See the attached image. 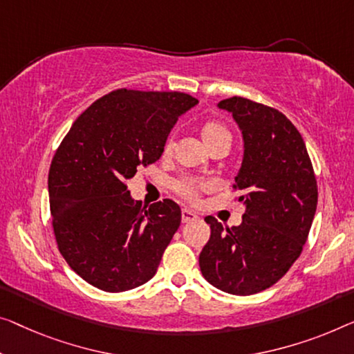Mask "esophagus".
<instances>
[{"label": "esophagus", "mask_w": 354, "mask_h": 354, "mask_svg": "<svg viewBox=\"0 0 354 354\" xmlns=\"http://www.w3.org/2000/svg\"><path fill=\"white\" fill-rule=\"evenodd\" d=\"M195 219H198V216L195 214L194 211H191V209H183V211H181V221H183V224L192 223V221H195Z\"/></svg>", "instance_id": "obj_1"}]
</instances>
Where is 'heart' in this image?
<instances>
[{
  "mask_svg": "<svg viewBox=\"0 0 354 354\" xmlns=\"http://www.w3.org/2000/svg\"><path fill=\"white\" fill-rule=\"evenodd\" d=\"M200 135H202L208 149L219 143H230L232 141L229 129L224 124H221L219 120H207V122H203L200 125ZM173 149H175V140H173V136H168V138L163 141L162 157H170ZM208 184H200L194 181H178L175 184V191L179 197L191 203L198 202L200 195H202V192L208 191Z\"/></svg>",
  "mask_w": 354,
  "mask_h": 354,
  "instance_id": "heart-1",
  "label": "heart"
}]
</instances>
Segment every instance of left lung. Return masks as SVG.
Wrapping results in <instances>:
<instances>
[{"label":"left lung","mask_w":354,"mask_h":354,"mask_svg":"<svg viewBox=\"0 0 354 354\" xmlns=\"http://www.w3.org/2000/svg\"><path fill=\"white\" fill-rule=\"evenodd\" d=\"M241 129L245 157L234 191L246 205L243 223L223 225L213 216L200 252L202 275L221 291L251 295L281 279L304 250L318 184L302 135L278 109L243 97L223 100Z\"/></svg>","instance_id":"1"}]
</instances>
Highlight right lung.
Instances as JSON below:
<instances>
[{
    "instance_id": "add662e5",
    "label": "right lung",
    "mask_w": 354,
    "mask_h": 354,
    "mask_svg": "<svg viewBox=\"0 0 354 354\" xmlns=\"http://www.w3.org/2000/svg\"><path fill=\"white\" fill-rule=\"evenodd\" d=\"M197 102L183 92L118 88L84 111L57 147L52 227L68 266L92 286L122 292L156 275L181 208L170 198L141 207L127 181L159 160L178 118Z\"/></svg>"
}]
</instances>
